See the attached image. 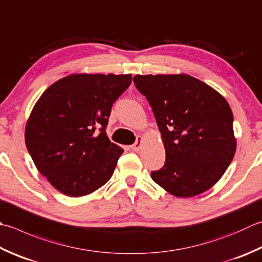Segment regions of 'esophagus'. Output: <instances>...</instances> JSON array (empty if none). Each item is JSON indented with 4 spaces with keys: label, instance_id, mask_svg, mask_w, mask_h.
Here are the masks:
<instances>
[{
    "label": "esophagus",
    "instance_id": "34e87169",
    "mask_svg": "<svg viewBox=\"0 0 262 262\" xmlns=\"http://www.w3.org/2000/svg\"><path fill=\"white\" fill-rule=\"evenodd\" d=\"M142 143H143V136H138L136 142H135V144H133V145L130 146L132 150L135 151V152L140 151V148L142 147Z\"/></svg>",
    "mask_w": 262,
    "mask_h": 262
}]
</instances>
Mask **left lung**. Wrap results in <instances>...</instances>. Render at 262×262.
<instances>
[{
	"instance_id": "8db88e82",
	"label": "left lung",
	"mask_w": 262,
	"mask_h": 262,
	"mask_svg": "<svg viewBox=\"0 0 262 262\" xmlns=\"http://www.w3.org/2000/svg\"><path fill=\"white\" fill-rule=\"evenodd\" d=\"M133 80L152 107L166 150L165 166L151 172L153 181L176 198L208 191L236 151L228 102L186 74L136 75Z\"/></svg>"
}]
</instances>
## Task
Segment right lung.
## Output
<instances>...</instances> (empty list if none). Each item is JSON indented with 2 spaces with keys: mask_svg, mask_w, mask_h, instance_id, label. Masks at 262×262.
<instances>
[{
  "mask_svg": "<svg viewBox=\"0 0 262 262\" xmlns=\"http://www.w3.org/2000/svg\"><path fill=\"white\" fill-rule=\"evenodd\" d=\"M130 83V74H74L55 81L35 103L26 146L37 170L64 195H89L111 178L124 150L111 143L105 127L112 104Z\"/></svg>",
  "mask_w": 262,
  "mask_h": 262,
  "instance_id": "right-lung-1",
  "label": "right lung"
}]
</instances>
